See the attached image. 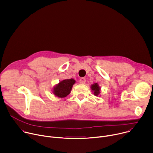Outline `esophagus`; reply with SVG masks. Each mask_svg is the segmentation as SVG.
I'll return each mask as SVG.
<instances>
[{
    "mask_svg": "<svg viewBox=\"0 0 153 153\" xmlns=\"http://www.w3.org/2000/svg\"><path fill=\"white\" fill-rule=\"evenodd\" d=\"M85 82H86V79L83 77H82L80 78V79L79 80V82L81 83V84H85Z\"/></svg>",
    "mask_w": 153,
    "mask_h": 153,
    "instance_id": "esophagus-1",
    "label": "esophagus"
}]
</instances>
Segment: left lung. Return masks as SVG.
<instances>
[{"mask_svg": "<svg viewBox=\"0 0 153 153\" xmlns=\"http://www.w3.org/2000/svg\"><path fill=\"white\" fill-rule=\"evenodd\" d=\"M91 91L94 93V96H98L100 93V87L97 83H94L91 85Z\"/></svg>", "mask_w": 153, "mask_h": 153, "instance_id": "left-lung-1", "label": "left lung"}]
</instances>
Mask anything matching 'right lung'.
Segmentation results:
<instances>
[{
    "mask_svg": "<svg viewBox=\"0 0 153 153\" xmlns=\"http://www.w3.org/2000/svg\"><path fill=\"white\" fill-rule=\"evenodd\" d=\"M76 80L73 79H65L56 84L52 90L53 94L59 98L67 97L70 93Z\"/></svg>",
    "mask_w": 153,
    "mask_h": 153,
    "instance_id": "obj_1",
    "label": "right lung"
}]
</instances>
